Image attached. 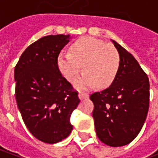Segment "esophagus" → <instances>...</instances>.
Instances as JSON below:
<instances>
[{
	"instance_id": "obj_1",
	"label": "esophagus",
	"mask_w": 158,
	"mask_h": 158,
	"mask_svg": "<svg viewBox=\"0 0 158 158\" xmlns=\"http://www.w3.org/2000/svg\"><path fill=\"white\" fill-rule=\"evenodd\" d=\"M88 97H89V95H88L87 93H85V92H79V98L80 100L86 99V98H88Z\"/></svg>"
}]
</instances>
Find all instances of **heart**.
I'll use <instances>...</instances> for the list:
<instances>
[{
    "label": "heart",
    "mask_w": 158,
    "mask_h": 158,
    "mask_svg": "<svg viewBox=\"0 0 158 158\" xmlns=\"http://www.w3.org/2000/svg\"><path fill=\"white\" fill-rule=\"evenodd\" d=\"M56 64L62 75L73 82L80 72L85 73L74 82L79 89H88L97 85L110 86L116 79L120 65L117 49L94 37L84 36L70 46V53L60 52Z\"/></svg>",
    "instance_id": "1"
}]
</instances>
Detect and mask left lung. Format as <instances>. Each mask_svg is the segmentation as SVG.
Returning <instances> with one entry per match:
<instances>
[{
    "label": "left lung",
    "mask_w": 158,
    "mask_h": 158,
    "mask_svg": "<svg viewBox=\"0 0 158 158\" xmlns=\"http://www.w3.org/2000/svg\"><path fill=\"white\" fill-rule=\"evenodd\" d=\"M120 65L116 79L107 89L90 95L94 103L96 135L107 146H125L138 135L149 109L150 83L146 73L129 52L112 40Z\"/></svg>",
    "instance_id": "8db88e82"
}]
</instances>
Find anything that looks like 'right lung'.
<instances>
[{
  "instance_id": "obj_1",
  "label": "right lung",
  "mask_w": 158,
  "mask_h": 158,
  "mask_svg": "<svg viewBox=\"0 0 158 158\" xmlns=\"http://www.w3.org/2000/svg\"><path fill=\"white\" fill-rule=\"evenodd\" d=\"M69 39L64 35L42 37L23 52L14 69L16 101L23 120L36 139L48 144L69 135L70 116L80 102L56 64Z\"/></svg>"
}]
</instances>
